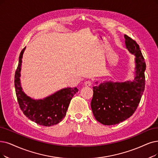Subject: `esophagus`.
I'll list each match as a JSON object with an SVG mask.
<instances>
[{
	"instance_id": "obj_1",
	"label": "esophagus",
	"mask_w": 158,
	"mask_h": 158,
	"mask_svg": "<svg viewBox=\"0 0 158 158\" xmlns=\"http://www.w3.org/2000/svg\"><path fill=\"white\" fill-rule=\"evenodd\" d=\"M91 84H92L91 81H89V80H87V81H85V83H84V85H85L86 87H90V86L91 85Z\"/></svg>"
}]
</instances>
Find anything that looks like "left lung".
<instances>
[{
  "label": "left lung",
  "mask_w": 158,
  "mask_h": 158,
  "mask_svg": "<svg viewBox=\"0 0 158 158\" xmlns=\"http://www.w3.org/2000/svg\"><path fill=\"white\" fill-rule=\"evenodd\" d=\"M124 38L126 47L135 56L134 80L124 82L104 81L93 87L91 103L93 115L104 125L118 124L133 115L144 90L146 64L143 56L135 41L127 35Z\"/></svg>",
  "instance_id": "obj_1"
}]
</instances>
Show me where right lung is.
I'll return each instance as SVG.
<instances>
[{"label":"right lung","instance_id":"add662e5","mask_svg":"<svg viewBox=\"0 0 158 158\" xmlns=\"http://www.w3.org/2000/svg\"><path fill=\"white\" fill-rule=\"evenodd\" d=\"M25 48L20 53L15 74L14 83L19 105L24 115L35 123L45 127L57 124L65 117L71 100L78 89L77 87H67L40 100L28 97L22 90L20 82L22 58Z\"/></svg>","mask_w":158,"mask_h":158}]
</instances>
